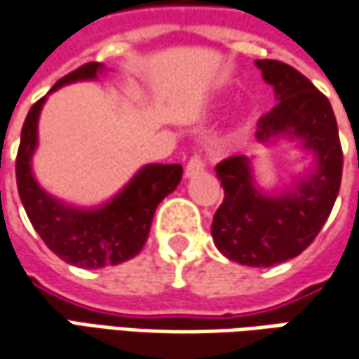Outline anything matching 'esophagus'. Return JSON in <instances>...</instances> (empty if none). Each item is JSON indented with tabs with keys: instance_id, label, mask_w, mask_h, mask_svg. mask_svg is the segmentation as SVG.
<instances>
[{
	"instance_id": "obj_1",
	"label": "esophagus",
	"mask_w": 359,
	"mask_h": 359,
	"mask_svg": "<svg viewBox=\"0 0 359 359\" xmlns=\"http://www.w3.org/2000/svg\"><path fill=\"white\" fill-rule=\"evenodd\" d=\"M203 170H205V161H203V156H201V154H193V156L189 158V163H187L184 175L191 179V177H195V175L203 172Z\"/></svg>"
}]
</instances>
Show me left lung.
<instances>
[{"mask_svg":"<svg viewBox=\"0 0 359 359\" xmlns=\"http://www.w3.org/2000/svg\"><path fill=\"white\" fill-rule=\"evenodd\" d=\"M277 104L257 122V140L275 134L304 138L316 152V170L281 196L263 195L253 184L247 156L217 164L225 198L212 217V241L231 261L249 267H273L297 257L318 237L334 209L341 184L344 152L330 100L302 72L279 60L255 62Z\"/></svg>","mask_w":359,"mask_h":359,"instance_id":"8db88e82","label":"left lung"}]
</instances>
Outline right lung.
Listing matches in <instances>:
<instances>
[{
  "mask_svg": "<svg viewBox=\"0 0 359 359\" xmlns=\"http://www.w3.org/2000/svg\"><path fill=\"white\" fill-rule=\"evenodd\" d=\"M98 70H102L100 62H88L78 70L60 78L50 92L76 80L96 78ZM43 100L46 98L36 102L27 112L15 158L18 193L32 225L50 251L76 267L100 269L133 259L140 253L149 239L152 217L158 203L179 187L182 166H144L120 195L100 209L78 210L64 207L48 193H43V189H39L29 166L38 144V116Z\"/></svg>",
  "mask_w": 359,
  "mask_h": 359,
  "instance_id": "1",
  "label": "right lung"
}]
</instances>
